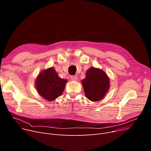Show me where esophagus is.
Returning <instances> with one entry per match:
<instances>
[{
	"label": "esophagus",
	"mask_w": 151,
	"mask_h": 151,
	"mask_svg": "<svg viewBox=\"0 0 151 151\" xmlns=\"http://www.w3.org/2000/svg\"><path fill=\"white\" fill-rule=\"evenodd\" d=\"M70 78H71V80H72V81H76L77 80H78L77 76H75V75H74V76H71Z\"/></svg>",
	"instance_id": "1"
}]
</instances>
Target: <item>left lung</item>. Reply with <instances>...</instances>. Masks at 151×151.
<instances>
[{"label": "left lung", "mask_w": 151, "mask_h": 151, "mask_svg": "<svg viewBox=\"0 0 151 151\" xmlns=\"http://www.w3.org/2000/svg\"><path fill=\"white\" fill-rule=\"evenodd\" d=\"M86 97L92 101H98L105 97L109 88V79L104 71L94 67L86 71L81 81Z\"/></svg>", "instance_id": "1"}]
</instances>
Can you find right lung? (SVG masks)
Returning a JSON list of instances; mask_svg holds the SVG:
<instances>
[{
	"instance_id": "right-lung-1",
	"label": "right lung",
	"mask_w": 151,
	"mask_h": 151,
	"mask_svg": "<svg viewBox=\"0 0 151 151\" xmlns=\"http://www.w3.org/2000/svg\"><path fill=\"white\" fill-rule=\"evenodd\" d=\"M67 80L60 78L53 67L42 71L35 80L37 91L40 96L48 101L60 96L64 90Z\"/></svg>"
}]
</instances>
